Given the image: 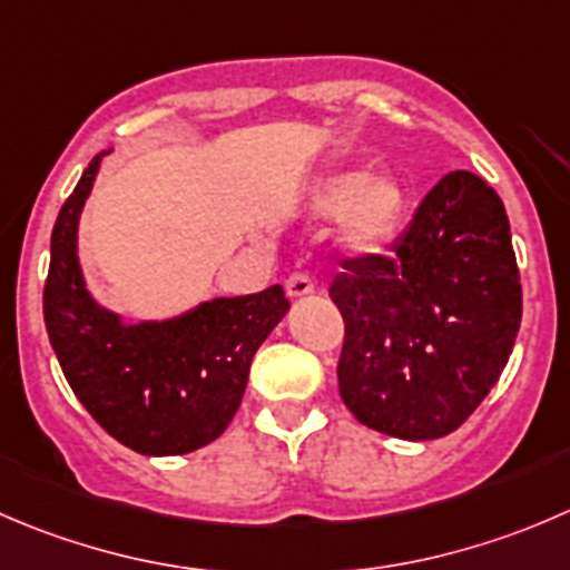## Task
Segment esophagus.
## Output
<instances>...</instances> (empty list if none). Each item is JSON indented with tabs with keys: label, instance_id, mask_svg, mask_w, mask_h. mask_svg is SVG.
Wrapping results in <instances>:
<instances>
[{
	"label": "esophagus",
	"instance_id": "1",
	"mask_svg": "<svg viewBox=\"0 0 570 570\" xmlns=\"http://www.w3.org/2000/svg\"><path fill=\"white\" fill-rule=\"evenodd\" d=\"M312 292H314V278L308 273H292L289 278H286V295H289L292 301L312 295Z\"/></svg>",
	"mask_w": 570,
	"mask_h": 570
}]
</instances>
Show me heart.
Instances as JSON below:
<instances>
[{"mask_svg":"<svg viewBox=\"0 0 570 570\" xmlns=\"http://www.w3.org/2000/svg\"><path fill=\"white\" fill-rule=\"evenodd\" d=\"M314 208L325 217L342 215V236L356 250H379L392 239L406 208V191L392 175L336 173L320 180Z\"/></svg>","mask_w":570,"mask_h":570,"instance_id":"1","label":"heart"}]
</instances>
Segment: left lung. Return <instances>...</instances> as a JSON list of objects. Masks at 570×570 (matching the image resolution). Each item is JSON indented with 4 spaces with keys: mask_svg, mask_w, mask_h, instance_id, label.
I'll list each match as a JSON object with an SVG mask.
<instances>
[{
    "mask_svg": "<svg viewBox=\"0 0 570 570\" xmlns=\"http://www.w3.org/2000/svg\"><path fill=\"white\" fill-rule=\"evenodd\" d=\"M345 320L340 395L367 429L401 440L456 432L510 362L521 275L501 197L449 173L386 253H358L331 281Z\"/></svg>",
    "mask_w": 570,
    "mask_h": 570,
    "instance_id": "8db88e82",
    "label": "left lung"
}]
</instances>
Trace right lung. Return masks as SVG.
Instances as JSON below:
<instances>
[{"instance_id": "obj_1", "label": "right lung", "mask_w": 570, "mask_h": 570, "mask_svg": "<svg viewBox=\"0 0 570 570\" xmlns=\"http://www.w3.org/2000/svg\"><path fill=\"white\" fill-rule=\"evenodd\" d=\"M102 156L88 164L52 228L43 323L71 392L110 438L147 456L189 454L228 429L253 356L289 301L275 284L138 325L97 306L77 262V219Z\"/></svg>"}]
</instances>
